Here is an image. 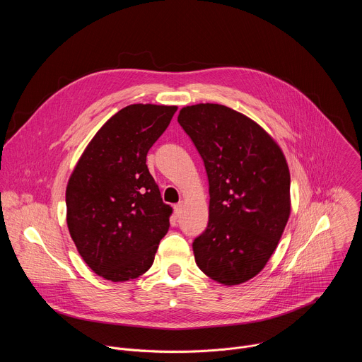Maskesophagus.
<instances>
[{"instance_id":"1","label":"esophagus","mask_w":362,"mask_h":362,"mask_svg":"<svg viewBox=\"0 0 362 362\" xmlns=\"http://www.w3.org/2000/svg\"><path fill=\"white\" fill-rule=\"evenodd\" d=\"M183 206H185V203H183V202H179L177 204H175V215H176V218H180V216H182Z\"/></svg>"}]
</instances>
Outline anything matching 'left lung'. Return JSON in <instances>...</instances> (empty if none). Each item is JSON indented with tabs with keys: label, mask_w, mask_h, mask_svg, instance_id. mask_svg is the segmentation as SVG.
<instances>
[{
	"label": "left lung",
	"mask_w": 362,
	"mask_h": 362,
	"mask_svg": "<svg viewBox=\"0 0 362 362\" xmlns=\"http://www.w3.org/2000/svg\"><path fill=\"white\" fill-rule=\"evenodd\" d=\"M177 122L209 179V222L193 242L196 265L219 284H243L265 268L289 219L286 159L259 124L226 106H186Z\"/></svg>",
	"instance_id": "obj_1"
}]
</instances>
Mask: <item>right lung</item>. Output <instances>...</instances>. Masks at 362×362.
Returning <instances> with one entry per match:
<instances>
[{"label":"right lung","mask_w":362,"mask_h":362,"mask_svg":"<svg viewBox=\"0 0 362 362\" xmlns=\"http://www.w3.org/2000/svg\"><path fill=\"white\" fill-rule=\"evenodd\" d=\"M176 106L130 105L91 139L67 185V226L84 262L98 276L124 282L153 264L169 230L146 156L168 129Z\"/></svg>","instance_id":"add662e5"}]
</instances>
